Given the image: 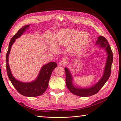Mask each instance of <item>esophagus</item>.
Wrapping results in <instances>:
<instances>
[{
  "instance_id": "34e87169",
  "label": "esophagus",
  "mask_w": 121,
  "mask_h": 121,
  "mask_svg": "<svg viewBox=\"0 0 121 121\" xmlns=\"http://www.w3.org/2000/svg\"><path fill=\"white\" fill-rule=\"evenodd\" d=\"M60 65H65V64H66V61H65V60H61L60 62Z\"/></svg>"
}]
</instances>
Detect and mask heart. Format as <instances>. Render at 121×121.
Segmentation results:
<instances>
[{"label": "heart", "instance_id": "obj_1", "mask_svg": "<svg viewBox=\"0 0 121 121\" xmlns=\"http://www.w3.org/2000/svg\"><path fill=\"white\" fill-rule=\"evenodd\" d=\"M53 39L58 45L69 46L71 53L77 54L85 48L90 41L89 35L86 32L76 29H64L54 35ZM50 48L54 50L55 47L49 40Z\"/></svg>", "mask_w": 121, "mask_h": 121}]
</instances>
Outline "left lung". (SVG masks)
Instances as JSON below:
<instances>
[{
    "label": "left lung",
    "instance_id": "obj_1",
    "mask_svg": "<svg viewBox=\"0 0 121 121\" xmlns=\"http://www.w3.org/2000/svg\"><path fill=\"white\" fill-rule=\"evenodd\" d=\"M96 45H99V47L101 48L105 49L108 54V57L106 61L104 75L99 81L94 86L88 88H81L75 87L73 84V77L70 71L67 68H65V76H66L65 82H66L67 87L72 93L76 95L81 97H88L96 94L108 81L111 75L112 64L113 60V54L108 42L104 37L100 36L98 38Z\"/></svg>",
    "mask_w": 121,
    "mask_h": 121
}]
</instances>
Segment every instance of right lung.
<instances>
[{"instance_id": "1", "label": "right lung", "mask_w": 121, "mask_h": 121, "mask_svg": "<svg viewBox=\"0 0 121 121\" xmlns=\"http://www.w3.org/2000/svg\"><path fill=\"white\" fill-rule=\"evenodd\" d=\"M29 26L30 25H26L21 28L10 40L9 49L6 55V71L10 82L18 92L25 96L36 97L41 95L45 92L48 87V82L52 72L57 65L55 62H50L43 65L37 78L31 82L25 83L18 81L13 76L9 64V56L10 49L13 43L15 42L16 39L19 38L23 34V33L29 28Z\"/></svg>"}]
</instances>
